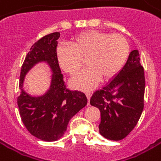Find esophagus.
Wrapping results in <instances>:
<instances>
[{
  "label": "esophagus",
  "instance_id": "1",
  "mask_svg": "<svg viewBox=\"0 0 161 161\" xmlns=\"http://www.w3.org/2000/svg\"><path fill=\"white\" fill-rule=\"evenodd\" d=\"M86 97H87V100H88V103H89V101H90V98L92 96V92H86ZM89 104V103H88Z\"/></svg>",
  "mask_w": 161,
  "mask_h": 161
}]
</instances>
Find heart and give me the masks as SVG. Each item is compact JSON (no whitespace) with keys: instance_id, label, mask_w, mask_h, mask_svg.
I'll list each match as a JSON object with an SVG mask.
<instances>
[{"instance_id":"obj_1","label":"heart","mask_w":161,"mask_h":161,"mask_svg":"<svg viewBox=\"0 0 161 161\" xmlns=\"http://www.w3.org/2000/svg\"><path fill=\"white\" fill-rule=\"evenodd\" d=\"M130 54V45L125 36L97 30L83 31L75 35L69 45L57 49V60L62 69L71 75L80 69L86 57L85 69L71 80V86L79 90L95 87L103 77L108 80L124 68Z\"/></svg>"}]
</instances>
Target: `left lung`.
I'll use <instances>...</instances> for the list:
<instances>
[{"label":"left lung","instance_id":"8db88e82","mask_svg":"<svg viewBox=\"0 0 161 161\" xmlns=\"http://www.w3.org/2000/svg\"><path fill=\"white\" fill-rule=\"evenodd\" d=\"M144 89V71L139 52L134 50L124 68L90 100L101 111L99 131L103 137L119 141L129 135L143 109Z\"/></svg>","mask_w":161,"mask_h":161}]
</instances>
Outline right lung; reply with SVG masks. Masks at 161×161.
Instances as JSON below:
<instances>
[{
	"mask_svg": "<svg viewBox=\"0 0 161 161\" xmlns=\"http://www.w3.org/2000/svg\"><path fill=\"white\" fill-rule=\"evenodd\" d=\"M55 32L43 36L34 43L25 56L21 68L20 95L18 106L22 122L31 135L45 142L57 141L67 130L68 124L80 109L86 107L87 98L84 92L67 89L57 60ZM45 63L52 71L51 85L42 96H31L24 89L25 75L37 64Z\"/></svg>",
	"mask_w": 161,
	"mask_h": 161,
	"instance_id": "right-lung-1",
	"label": "right lung"
}]
</instances>
